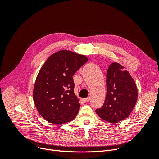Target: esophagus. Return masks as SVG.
<instances>
[{"label": "esophagus", "instance_id": "1", "mask_svg": "<svg viewBox=\"0 0 159 159\" xmlns=\"http://www.w3.org/2000/svg\"><path fill=\"white\" fill-rule=\"evenodd\" d=\"M84 102H89V101H90V97L84 98Z\"/></svg>", "mask_w": 159, "mask_h": 159}]
</instances>
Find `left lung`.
<instances>
[{"label":"left lung","mask_w":159,"mask_h":159,"mask_svg":"<svg viewBox=\"0 0 159 159\" xmlns=\"http://www.w3.org/2000/svg\"><path fill=\"white\" fill-rule=\"evenodd\" d=\"M107 94L104 104L95 110L98 116L110 123H117L129 117L138 97L137 85L125 68L112 63L106 75Z\"/></svg>","instance_id":"8db88e82"}]
</instances>
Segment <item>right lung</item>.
Wrapping results in <instances>:
<instances>
[{
    "mask_svg": "<svg viewBox=\"0 0 159 159\" xmlns=\"http://www.w3.org/2000/svg\"><path fill=\"white\" fill-rule=\"evenodd\" d=\"M88 57L70 50L52 54L36 77L33 99L38 113L56 125L72 121L80 107L75 95L73 75L88 61Z\"/></svg>",
    "mask_w": 159,
    "mask_h": 159,
    "instance_id": "add662e5",
    "label": "right lung"
}]
</instances>
